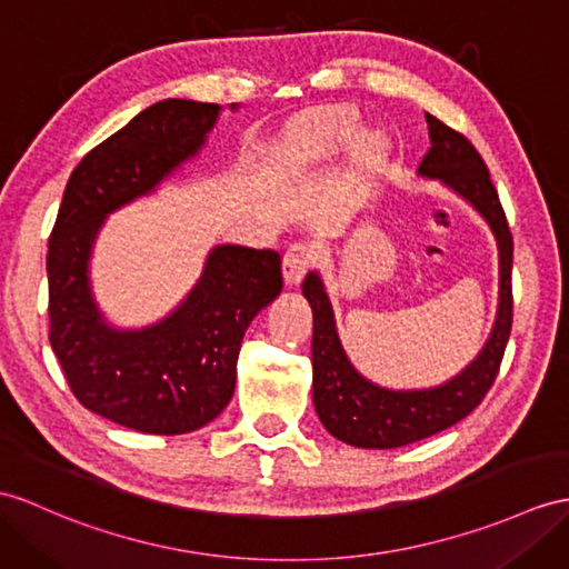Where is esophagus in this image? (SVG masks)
Masks as SVG:
<instances>
[{"label": "esophagus", "mask_w": 569, "mask_h": 569, "mask_svg": "<svg viewBox=\"0 0 569 569\" xmlns=\"http://www.w3.org/2000/svg\"><path fill=\"white\" fill-rule=\"evenodd\" d=\"M313 262V251L307 243H292L287 248V253L282 258V274L287 284H297L303 272L311 268Z\"/></svg>", "instance_id": "1"}]
</instances>
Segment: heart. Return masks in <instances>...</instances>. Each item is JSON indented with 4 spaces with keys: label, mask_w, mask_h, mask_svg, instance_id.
Instances as JSON below:
<instances>
[{
    "label": "heart",
    "mask_w": 569,
    "mask_h": 569,
    "mask_svg": "<svg viewBox=\"0 0 569 569\" xmlns=\"http://www.w3.org/2000/svg\"><path fill=\"white\" fill-rule=\"evenodd\" d=\"M359 130L357 116L348 108L318 110L299 124L295 149L307 159H321L348 144Z\"/></svg>",
    "instance_id": "obj_1"
}]
</instances>
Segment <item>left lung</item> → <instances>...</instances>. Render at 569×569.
<instances>
[{
	"mask_svg": "<svg viewBox=\"0 0 569 569\" xmlns=\"http://www.w3.org/2000/svg\"><path fill=\"white\" fill-rule=\"evenodd\" d=\"M432 147L420 163V173L439 178L463 196L485 217L500 246V311L490 340L459 377L439 389L386 391L352 369L332 321L330 301L318 274L303 282V297L313 311V406L332 437L365 449H396L432 437L473 412L500 371L515 316L511 297V258L515 241L507 224L500 196L490 180L478 149L435 116H425Z\"/></svg>",
	"mask_w": 569,
	"mask_h": 569,
	"instance_id": "1",
	"label": "left lung"
}]
</instances>
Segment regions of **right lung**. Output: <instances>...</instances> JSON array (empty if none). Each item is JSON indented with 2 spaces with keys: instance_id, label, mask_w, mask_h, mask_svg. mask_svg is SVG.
I'll list each match as a JSON object with an SVG mask.
<instances>
[{
  "instance_id": "right-lung-1",
  "label": "right lung",
  "mask_w": 569,
  "mask_h": 569,
  "mask_svg": "<svg viewBox=\"0 0 569 569\" xmlns=\"http://www.w3.org/2000/svg\"><path fill=\"white\" fill-rule=\"evenodd\" d=\"M217 113V103L169 99L93 147L67 180L48 241L50 345L69 389L137 432L186 435L212 422L233 396L248 323L282 289L274 251L219 246L198 287L159 326L113 330L91 301L87 262L106 214L196 154Z\"/></svg>"
}]
</instances>
